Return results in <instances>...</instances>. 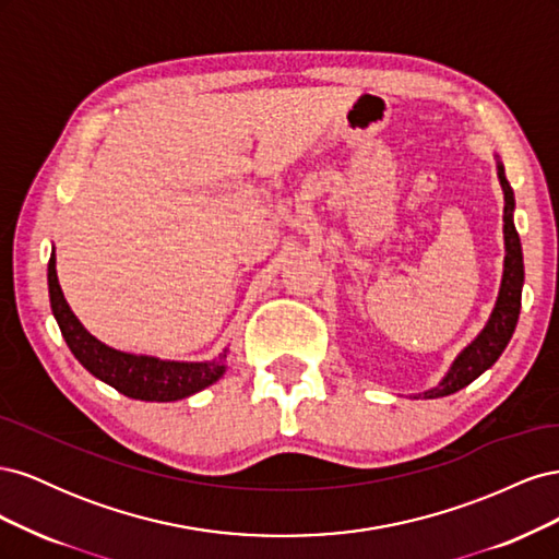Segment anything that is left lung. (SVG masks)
Segmentation results:
<instances>
[{
    "label": "left lung",
    "mask_w": 559,
    "mask_h": 559,
    "mask_svg": "<svg viewBox=\"0 0 559 559\" xmlns=\"http://www.w3.org/2000/svg\"><path fill=\"white\" fill-rule=\"evenodd\" d=\"M497 175L503 191V275L495 310L489 314L485 329L473 337V341L456 354L445 378L436 386L427 389L421 394H413V399H441L460 392L466 384L480 378L487 368H492L501 357V352L509 345L520 317V300H522V284H524V263H522V245L520 235L513 224L515 212V195L509 179H506L503 165L497 158Z\"/></svg>",
    "instance_id": "obj_1"
}]
</instances>
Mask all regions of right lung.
Masks as SVG:
<instances>
[{"label":"right lung","mask_w":559,"mask_h":559,"mask_svg":"<svg viewBox=\"0 0 559 559\" xmlns=\"http://www.w3.org/2000/svg\"><path fill=\"white\" fill-rule=\"evenodd\" d=\"M48 296L64 343L79 364L128 399L158 403L179 401L198 394L200 389L214 384L226 373L228 349L212 361H170L146 357V354L121 352L99 343L95 335L83 329L72 308L67 306L56 273V253H50L48 261Z\"/></svg>","instance_id":"right-lung-1"}]
</instances>
